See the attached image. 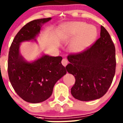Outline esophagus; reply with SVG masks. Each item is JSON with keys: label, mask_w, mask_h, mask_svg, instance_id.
Segmentation results:
<instances>
[{"label": "esophagus", "mask_w": 123, "mask_h": 123, "mask_svg": "<svg viewBox=\"0 0 123 123\" xmlns=\"http://www.w3.org/2000/svg\"><path fill=\"white\" fill-rule=\"evenodd\" d=\"M68 62V60L66 59V58H64L61 61L62 64L64 67H65L67 65Z\"/></svg>", "instance_id": "1"}]
</instances>
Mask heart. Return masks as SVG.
I'll use <instances>...</instances> for the list:
<instances>
[{"label": "heart", "mask_w": 123, "mask_h": 123, "mask_svg": "<svg viewBox=\"0 0 123 123\" xmlns=\"http://www.w3.org/2000/svg\"><path fill=\"white\" fill-rule=\"evenodd\" d=\"M97 36V30L94 26L89 25L84 22H74L65 25L64 33L65 39L76 37L70 46L71 51L79 53L89 47Z\"/></svg>", "instance_id": "b5f03b06"}]
</instances>
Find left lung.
Segmentation results:
<instances>
[{
	"mask_svg": "<svg viewBox=\"0 0 123 123\" xmlns=\"http://www.w3.org/2000/svg\"><path fill=\"white\" fill-rule=\"evenodd\" d=\"M100 37L90 47L68 56L67 71L75 79L71 92L74 98L89 101L102 97L110 88L115 73L114 44L102 25Z\"/></svg>",
	"mask_w": 123,
	"mask_h": 123,
	"instance_id": "1",
	"label": "left lung"
}]
</instances>
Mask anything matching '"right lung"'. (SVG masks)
I'll return each mask as SVG.
<instances>
[{
  "instance_id": "add662e5",
  "label": "right lung",
  "mask_w": 123,
  "mask_h": 123,
  "mask_svg": "<svg viewBox=\"0 0 123 123\" xmlns=\"http://www.w3.org/2000/svg\"><path fill=\"white\" fill-rule=\"evenodd\" d=\"M50 19L42 18L26 24L15 36L9 48L8 73L10 82L18 96L28 102L36 104L49 98L56 81L67 73L61 64V56L43 55L29 63L19 55L21 42L34 39L42 24Z\"/></svg>"
}]
</instances>
